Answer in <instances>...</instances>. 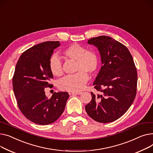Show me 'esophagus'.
I'll return each mask as SVG.
<instances>
[{"mask_svg": "<svg viewBox=\"0 0 153 153\" xmlns=\"http://www.w3.org/2000/svg\"><path fill=\"white\" fill-rule=\"evenodd\" d=\"M70 94H72V95H75V94L79 95V94H82V92H80V91H78V92H71Z\"/></svg>", "mask_w": 153, "mask_h": 153, "instance_id": "obj_1", "label": "esophagus"}]
</instances>
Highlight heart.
<instances>
[{
    "mask_svg": "<svg viewBox=\"0 0 153 153\" xmlns=\"http://www.w3.org/2000/svg\"><path fill=\"white\" fill-rule=\"evenodd\" d=\"M65 56L76 61V74L69 75L60 79L58 82V88L62 91L76 92L82 89L88 82L89 74H93L97 70L99 65V58L93 51L86 49L77 44H73L64 51ZM49 68L55 76H61L63 74L62 62L59 57L55 54L49 60Z\"/></svg>",
    "mask_w": 153,
    "mask_h": 153,
    "instance_id": "heart-1",
    "label": "heart"
}]
</instances>
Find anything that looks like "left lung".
<instances>
[{
  "mask_svg": "<svg viewBox=\"0 0 153 153\" xmlns=\"http://www.w3.org/2000/svg\"><path fill=\"white\" fill-rule=\"evenodd\" d=\"M87 42L97 48L102 66L93 83L100 94L91 93L85 110L96 122H112L128 111L135 98L137 68L128 49L115 39L101 36Z\"/></svg>",
  "mask_w": 153,
  "mask_h": 153,
  "instance_id": "obj_1",
  "label": "left lung"
}]
</instances>
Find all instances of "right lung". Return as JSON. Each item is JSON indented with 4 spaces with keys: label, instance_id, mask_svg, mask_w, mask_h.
<instances>
[{
    "label": "right lung",
    "instance_id": "right-lung-1",
    "mask_svg": "<svg viewBox=\"0 0 153 153\" xmlns=\"http://www.w3.org/2000/svg\"><path fill=\"white\" fill-rule=\"evenodd\" d=\"M59 41H47L31 47L20 57L13 77V90L23 114L39 125H48L57 120L64 112L69 94L53 93L51 98L45 94L50 87L53 75L49 60Z\"/></svg>",
    "mask_w": 153,
    "mask_h": 153
}]
</instances>
